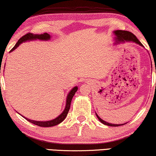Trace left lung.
I'll list each match as a JSON object with an SVG mask.
<instances>
[{
	"instance_id": "8db88e82",
	"label": "left lung",
	"mask_w": 156,
	"mask_h": 156,
	"mask_svg": "<svg viewBox=\"0 0 156 156\" xmlns=\"http://www.w3.org/2000/svg\"><path fill=\"white\" fill-rule=\"evenodd\" d=\"M114 35V40L115 44H120V43H125L126 42H134V43H136L138 44H139L140 46L144 47V45L141 44L139 40L137 39V37H136L135 35H133V33H130L129 31H125V30H114L113 32ZM96 115H97V119L100 121V122L103 123L104 125L106 126H123L126 124V123H121V124H114V123H108L106 121H104L103 119H101L100 117L98 116V114L96 113Z\"/></svg>"
}]
</instances>
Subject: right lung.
Returning a JSON list of instances; mask_svg holds the SVG:
<instances>
[{"mask_svg": "<svg viewBox=\"0 0 156 156\" xmlns=\"http://www.w3.org/2000/svg\"><path fill=\"white\" fill-rule=\"evenodd\" d=\"M50 39H51V35L48 33H44V34H41V35H40H40H37V34L27 33L26 35L23 36L22 37L19 39L18 42L16 44V45L14 46V48H12L10 52H11L13 50H16V49L18 48L20 44L23 43V42H25L27 41H33V40H42V41H48V40H50ZM77 90H78V87L75 86L69 91V92L68 93V94L67 96V98H66V104H65V109L63 110V112H62V114H60V115H59L57 118L52 119V120L46 121H35V120H31V119H27L26 117L22 116V115H21V116H23V118H25L27 121H28L29 122L33 123V124L35 125H37L38 126L51 127V126H54L59 124V123L62 122V121L65 119L66 116H67L68 112H69L70 105H71V101H72V98H73L74 95L75 94L76 91Z\"/></svg>", "mask_w": 156, "mask_h": 156, "instance_id": "add662e5", "label": "right lung"}]
</instances>
